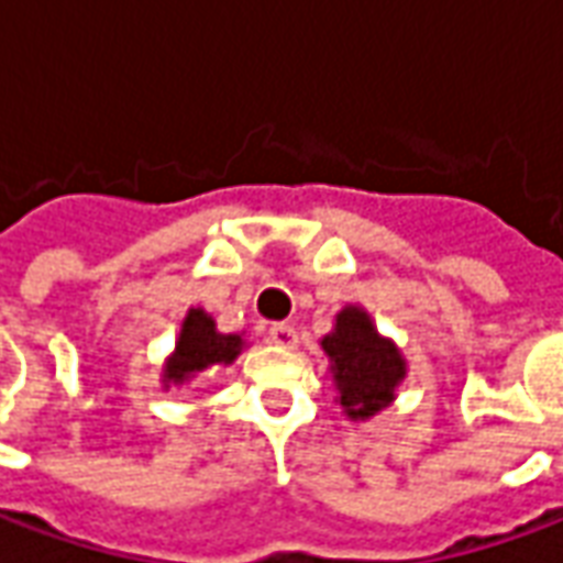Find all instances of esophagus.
<instances>
[{
  "mask_svg": "<svg viewBox=\"0 0 563 563\" xmlns=\"http://www.w3.org/2000/svg\"><path fill=\"white\" fill-rule=\"evenodd\" d=\"M268 341L277 343V346H295L298 343V331L286 322H274L268 329Z\"/></svg>",
  "mask_w": 563,
  "mask_h": 563,
  "instance_id": "obj_1",
  "label": "esophagus"
}]
</instances>
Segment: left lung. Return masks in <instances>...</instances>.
<instances>
[{
	"label": "left lung",
	"mask_w": 563,
	"mask_h": 563,
	"mask_svg": "<svg viewBox=\"0 0 563 563\" xmlns=\"http://www.w3.org/2000/svg\"><path fill=\"white\" fill-rule=\"evenodd\" d=\"M331 358V374L341 389V407L350 419H371L383 410L404 379V358L371 325L365 310L346 307L338 325L322 338Z\"/></svg>",
	"instance_id": "1"
}]
</instances>
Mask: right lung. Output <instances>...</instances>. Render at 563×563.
Instances as JSON below:
<instances>
[{"label": "right lung", "mask_w": 563, "mask_h": 563, "mask_svg": "<svg viewBox=\"0 0 563 563\" xmlns=\"http://www.w3.org/2000/svg\"><path fill=\"white\" fill-rule=\"evenodd\" d=\"M238 353H241L238 334H220L205 310H189L165 377L168 383H184L196 371H205L210 365H229Z\"/></svg>", "instance_id": "1"}]
</instances>
